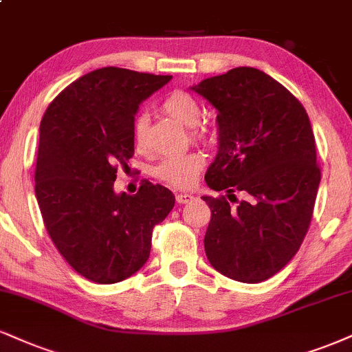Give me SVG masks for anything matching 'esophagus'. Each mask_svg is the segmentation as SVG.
I'll return each instance as SVG.
<instances>
[{"mask_svg": "<svg viewBox=\"0 0 352 352\" xmlns=\"http://www.w3.org/2000/svg\"><path fill=\"white\" fill-rule=\"evenodd\" d=\"M193 195H188V193H179L177 195V203H180V205H184V203H188L193 200Z\"/></svg>", "mask_w": 352, "mask_h": 352, "instance_id": "1", "label": "esophagus"}]
</instances>
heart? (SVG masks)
Masks as SVG:
<instances>
[{"instance_id": "obj_1", "label": "heart", "mask_w": 352, "mask_h": 352, "mask_svg": "<svg viewBox=\"0 0 352 352\" xmlns=\"http://www.w3.org/2000/svg\"><path fill=\"white\" fill-rule=\"evenodd\" d=\"M162 109L177 121L185 126L197 124L201 118V104L195 96L187 91H172L162 101ZM146 129L147 120L144 116L135 118L133 126V139L135 147L142 149L146 144ZM193 135L203 141H211L213 139V131L205 128V126H198L193 129ZM205 165V157L200 152H188V154L177 155V157H168L164 162H160L155 167V177L165 184L173 185L179 188H187L197 182V177Z\"/></svg>"}]
</instances>
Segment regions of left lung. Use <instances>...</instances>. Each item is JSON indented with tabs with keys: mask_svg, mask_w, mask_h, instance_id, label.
<instances>
[{
	"mask_svg": "<svg viewBox=\"0 0 352 352\" xmlns=\"http://www.w3.org/2000/svg\"><path fill=\"white\" fill-rule=\"evenodd\" d=\"M193 90L218 109L219 149L205 180L230 198L203 197L211 210L206 257L232 280L264 282L289 264L311 223L321 168L310 120L283 85L252 67ZM234 191L248 198L238 202Z\"/></svg>",
	"mask_w": 352,
	"mask_h": 352,
	"instance_id": "left-lung-1",
	"label": "left lung"
}]
</instances>
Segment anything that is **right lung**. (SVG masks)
<instances>
[{
  "mask_svg": "<svg viewBox=\"0 0 352 352\" xmlns=\"http://www.w3.org/2000/svg\"><path fill=\"white\" fill-rule=\"evenodd\" d=\"M170 75L103 67L55 96L41 121L36 197L50 239L80 275L116 283L149 259L152 231L175 205L162 185L141 180L116 195L118 167L134 155L139 103Z\"/></svg>",
  "mask_w": 352,
  "mask_h": 352,
  "instance_id": "right-lung-1",
  "label": "right lung"
}]
</instances>
